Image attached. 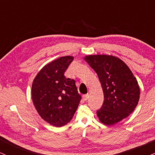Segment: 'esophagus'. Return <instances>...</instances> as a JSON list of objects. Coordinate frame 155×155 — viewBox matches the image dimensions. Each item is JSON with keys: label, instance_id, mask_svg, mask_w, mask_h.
Instances as JSON below:
<instances>
[{"label": "esophagus", "instance_id": "esophagus-1", "mask_svg": "<svg viewBox=\"0 0 155 155\" xmlns=\"http://www.w3.org/2000/svg\"><path fill=\"white\" fill-rule=\"evenodd\" d=\"M82 98H83V99L84 100V101H87L89 98V94H85V95H83Z\"/></svg>", "mask_w": 155, "mask_h": 155}]
</instances>
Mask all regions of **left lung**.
Here are the masks:
<instances>
[{"label": "left lung", "instance_id": "8db88e82", "mask_svg": "<svg viewBox=\"0 0 155 155\" xmlns=\"http://www.w3.org/2000/svg\"><path fill=\"white\" fill-rule=\"evenodd\" d=\"M99 77L104 93L102 106L97 110L99 120L115 124L127 117L137 106L140 88L129 67L119 58L108 55L85 56Z\"/></svg>", "mask_w": 155, "mask_h": 155}]
</instances>
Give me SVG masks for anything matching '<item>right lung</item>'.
Listing matches in <instances>:
<instances>
[{"instance_id":"obj_1","label":"right lung","mask_w":155,"mask_h":155,"mask_svg":"<svg viewBox=\"0 0 155 155\" xmlns=\"http://www.w3.org/2000/svg\"><path fill=\"white\" fill-rule=\"evenodd\" d=\"M73 59V56H67L48 64L38 72L32 85L36 110L45 121L56 127L70 122L81 100L74 80L64 76Z\"/></svg>"}]
</instances>
